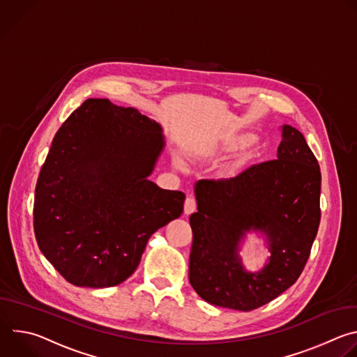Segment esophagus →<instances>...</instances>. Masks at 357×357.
Wrapping results in <instances>:
<instances>
[{
  "label": "esophagus",
  "mask_w": 357,
  "mask_h": 357,
  "mask_svg": "<svg viewBox=\"0 0 357 357\" xmlns=\"http://www.w3.org/2000/svg\"><path fill=\"white\" fill-rule=\"evenodd\" d=\"M183 211H185V215H190L196 211V200L193 196H188L185 199V205H183Z\"/></svg>",
  "instance_id": "34e87169"
}]
</instances>
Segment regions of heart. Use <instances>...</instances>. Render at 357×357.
<instances>
[{"label":"heart","mask_w":357,"mask_h":357,"mask_svg":"<svg viewBox=\"0 0 357 357\" xmlns=\"http://www.w3.org/2000/svg\"><path fill=\"white\" fill-rule=\"evenodd\" d=\"M254 139H256V138H254L252 135H244V137L236 139V142H233V148H243V146H247V145L252 144Z\"/></svg>","instance_id":"b5f03b06"}]
</instances>
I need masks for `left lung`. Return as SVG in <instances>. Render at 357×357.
Here are the masks:
<instances>
[{
  "label": "left lung",
  "instance_id": "1",
  "mask_svg": "<svg viewBox=\"0 0 357 357\" xmlns=\"http://www.w3.org/2000/svg\"><path fill=\"white\" fill-rule=\"evenodd\" d=\"M281 137L277 160L236 178L196 183L189 281L212 305L260 308L295 284L310 259L321 222V169L296 128L282 126ZM251 228L269 236L272 250L269 264L256 275L244 272L236 257Z\"/></svg>",
  "mask_w": 357,
  "mask_h": 357
}]
</instances>
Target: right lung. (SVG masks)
Masks as SVG:
<instances>
[{
    "instance_id": "1",
    "label": "right lung",
    "mask_w": 357,
    "mask_h": 357,
    "mask_svg": "<svg viewBox=\"0 0 357 357\" xmlns=\"http://www.w3.org/2000/svg\"><path fill=\"white\" fill-rule=\"evenodd\" d=\"M162 148L160 124L107 98H87L61 126L38 176L33 231L68 282L119 285L152 233L182 215L185 195L146 179Z\"/></svg>"
}]
</instances>
